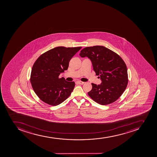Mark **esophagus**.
I'll list each match as a JSON object with an SVG mask.
<instances>
[{
    "label": "esophagus",
    "mask_w": 157,
    "mask_h": 157,
    "mask_svg": "<svg viewBox=\"0 0 157 157\" xmlns=\"http://www.w3.org/2000/svg\"><path fill=\"white\" fill-rule=\"evenodd\" d=\"M77 82L78 84H79L80 85L83 84L84 83V82H82V81H77Z\"/></svg>",
    "instance_id": "34e87169"
}]
</instances>
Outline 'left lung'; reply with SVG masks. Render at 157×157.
<instances>
[{"instance_id": "1", "label": "left lung", "mask_w": 157, "mask_h": 157, "mask_svg": "<svg viewBox=\"0 0 157 157\" xmlns=\"http://www.w3.org/2000/svg\"><path fill=\"white\" fill-rule=\"evenodd\" d=\"M80 56L91 61L93 70L99 76L101 83H92V88L88 94L94 101L107 105L119 98L128 83V70L124 60L117 53L103 46L86 47Z\"/></svg>"}]
</instances>
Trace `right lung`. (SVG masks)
<instances>
[{
	"label": "right lung",
	"mask_w": 157,
	"mask_h": 157,
	"mask_svg": "<svg viewBox=\"0 0 157 157\" xmlns=\"http://www.w3.org/2000/svg\"><path fill=\"white\" fill-rule=\"evenodd\" d=\"M82 47H58L44 53L33 66L31 83L40 100L51 105L61 104L70 95L75 82L59 78L69 67L72 58Z\"/></svg>",
	"instance_id": "right-lung-1"
}]
</instances>
